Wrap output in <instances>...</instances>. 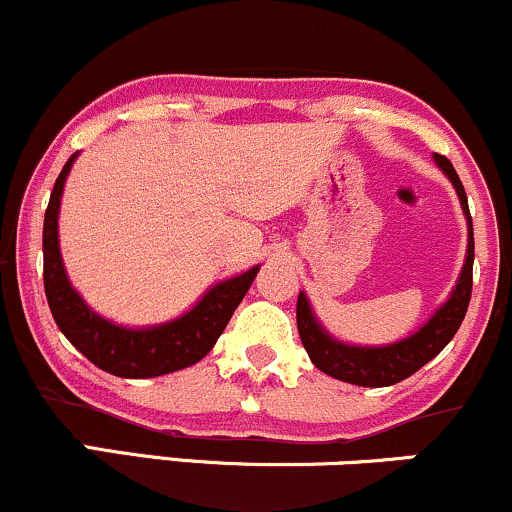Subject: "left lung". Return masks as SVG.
Returning <instances> with one entry per match:
<instances>
[{"label": "left lung", "mask_w": 512, "mask_h": 512, "mask_svg": "<svg viewBox=\"0 0 512 512\" xmlns=\"http://www.w3.org/2000/svg\"><path fill=\"white\" fill-rule=\"evenodd\" d=\"M438 167L448 174L453 182L455 191H458L462 210L467 215V225H470V244H467V261L462 266L460 280L455 285L453 294L441 309L436 311L426 326L419 333L410 335V338L395 342V345L386 347H352L342 345V342L333 340L321 323L311 314V306L306 302V294L299 292L297 299V328L299 338H302L304 350L309 352L311 362L323 374L338 378V381L354 383V386L366 388H383L393 386V383L405 381L414 371L422 369L429 364L443 347L453 340L458 333L462 318L467 314L472 297V263H474V232H472V215L470 206H467L465 186H462L458 172L450 165L446 155H436Z\"/></svg>", "instance_id": "1"}]
</instances>
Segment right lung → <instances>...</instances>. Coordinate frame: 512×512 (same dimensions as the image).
<instances>
[{"mask_svg": "<svg viewBox=\"0 0 512 512\" xmlns=\"http://www.w3.org/2000/svg\"><path fill=\"white\" fill-rule=\"evenodd\" d=\"M76 155L66 160L50 194L42 225V278H45L47 304L59 330L83 357L98 369L119 378H153L201 362L225 330L244 294L249 292L258 268L246 270L237 278L220 282L198 302L189 314L155 328H122L90 311L71 287L59 254L57 218L66 174Z\"/></svg>", "mask_w": 512, "mask_h": 512, "instance_id": "obj_1", "label": "right lung"}]
</instances>
